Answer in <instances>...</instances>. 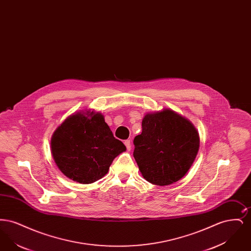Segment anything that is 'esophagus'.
Returning a JSON list of instances; mask_svg holds the SVG:
<instances>
[{
  "label": "esophagus",
  "mask_w": 251,
  "mask_h": 251,
  "mask_svg": "<svg viewBox=\"0 0 251 251\" xmlns=\"http://www.w3.org/2000/svg\"><path fill=\"white\" fill-rule=\"evenodd\" d=\"M124 144H125V146H126V148H127V150H128V151H131V141H130V140H125Z\"/></svg>",
  "instance_id": "1"
}]
</instances>
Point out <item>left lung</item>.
<instances>
[{
  "label": "left lung",
  "mask_w": 251,
  "mask_h": 251,
  "mask_svg": "<svg viewBox=\"0 0 251 251\" xmlns=\"http://www.w3.org/2000/svg\"><path fill=\"white\" fill-rule=\"evenodd\" d=\"M133 157L148 181L164 186L181 179L200 148L194 125L172 110L147 114L142 132L133 139Z\"/></svg>",
  "instance_id": "8db88e82"
}]
</instances>
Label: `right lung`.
<instances>
[{
    "label": "right lung",
    "mask_w": 251,
    "mask_h": 251,
    "mask_svg": "<svg viewBox=\"0 0 251 251\" xmlns=\"http://www.w3.org/2000/svg\"><path fill=\"white\" fill-rule=\"evenodd\" d=\"M50 148L61 172L83 184L101 179L113 160L126 151L103 116L93 111L66 119L53 132Z\"/></svg>",
    "instance_id": "1"
}]
</instances>
